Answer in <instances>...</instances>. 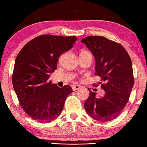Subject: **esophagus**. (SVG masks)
Masks as SVG:
<instances>
[{
	"label": "esophagus",
	"mask_w": 147,
	"mask_h": 147,
	"mask_svg": "<svg viewBox=\"0 0 147 147\" xmlns=\"http://www.w3.org/2000/svg\"><path fill=\"white\" fill-rule=\"evenodd\" d=\"M81 88H82V86L80 85H74V86H73V87H72L73 91H76L77 90H78V89Z\"/></svg>",
	"instance_id": "1"
}]
</instances>
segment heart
<instances>
[{"label":"heart","instance_id":"obj_1","mask_svg":"<svg viewBox=\"0 0 147 147\" xmlns=\"http://www.w3.org/2000/svg\"><path fill=\"white\" fill-rule=\"evenodd\" d=\"M85 52H87V51H82L81 53H85Z\"/></svg>","mask_w":147,"mask_h":147}]
</instances>
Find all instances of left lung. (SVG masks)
<instances>
[{
  "mask_svg": "<svg viewBox=\"0 0 147 147\" xmlns=\"http://www.w3.org/2000/svg\"><path fill=\"white\" fill-rule=\"evenodd\" d=\"M81 42L94 57L95 74L101 78L104 83L100 87L105 92L102 97L97 98L96 94L90 90L84 104L85 110L97 121H111L125 108L133 87L131 59L121 45L105 37L88 36Z\"/></svg>",
  "mask_w": 147,
  "mask_h": 147,
  "instance_id": "left-lung-1",
  "label": "left lung"
}]
</instances>
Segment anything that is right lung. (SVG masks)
<instances>
[{
    "label": "right lung",
    "instance_id": "right-lung-1",
    "mask_svg": "<svg viewBox=\"0 0 147 147\" xmlns=\"http://www.w3.org/2000/svg\"><path fill=\"white\" fill-rule=\"evenodd\" d=\"M76 40L75 36L42 35L27 42L16 57L14 90L23 110L37 122L56 119L73 92L70 86L60 88L48 78L56 70L59 57L73 48Z\"/></svg>",
    "mask_w": 147,
    "mask_h": 147
}]
</instances>
